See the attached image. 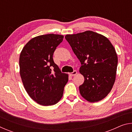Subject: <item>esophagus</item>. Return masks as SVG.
<instances>
[{
    "instance_id": "obj_1",
    "label": "esophagus",
    "mask_w": 132,
    "mask_h": 132,
    "mask_svg": "<svg viewBox=\"0 0 132 132\" xmlns=\"http://www.w3.org/2000/svg\"><path fill=\"white\" fill-rule=\"evenodd\" d=\"M77 73V71L75 70L74 71H73V72H72V73H70V75L71 76H75L76 75Z\"/></svg>"
}]
</instances>
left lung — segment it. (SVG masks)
I'll use <instances>...</instances> for the list:
<instances>
[{
	"label": "left lung",
	"mask_w": 132,
	"mask_h": 132,
	"mask_svg": "<svg viewBox=\"0 0 132 132\" xmlns=\"http://www.w3.org/2000/svg\"><path fill=\"white\" fill-rule=\"evenodd\" d=\"M65 38L82 64L79 71L84 81L79 87L80 94L88 102L101 101L115 81L118 56L115 48L106 37L92 31L68 34Z\"/></svg>",
	"instance_id": "1"
}]
</instances>
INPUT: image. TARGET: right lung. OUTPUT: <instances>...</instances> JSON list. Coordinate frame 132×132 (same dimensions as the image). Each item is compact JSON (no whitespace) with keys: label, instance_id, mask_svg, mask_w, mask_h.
<instances>
[{"label":"right lung","instance_id":"obj_1","mask_svg":"<svg viewBox=\"0 0 132 132\" xmlns=\"http://www.w3.org/2000/svg\"><path fill=\"white\" fill-rule=\"evenodd\" d=\"M63 37L50 34L32 38L20 55V75L24 87L31 98L41 105L57 103L68 81V74L62 73L53 60V52Z\"/></svg>","mask_w":132,"mask_h":132}]
</instances>
